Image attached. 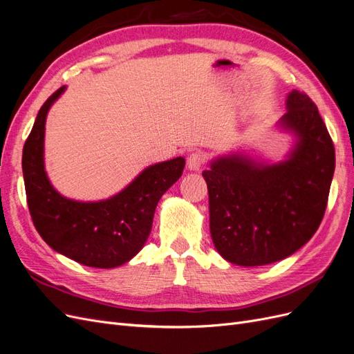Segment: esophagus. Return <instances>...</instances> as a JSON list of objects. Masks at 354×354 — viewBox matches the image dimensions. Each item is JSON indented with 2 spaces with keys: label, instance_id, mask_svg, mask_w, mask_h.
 I'll return each instance as SVG.
<instances>
[{
  "label": "esophagus",
  "instance_id": "1",
  "mask_svg": "<svg viewBox=\"0 0 354 354\" xmlns=\"http://www.w3.org/2000/svg\"><path fill=\"white\" fill-rule=\"evenodd\" d=\"M206 162H207L206 154H204L203 151H194L188 156L187 165H188L189 170H200L204 165H206Z\"/></svg>",
  "mask_w": 354,
  "mask_h": 354
}]
</instances>
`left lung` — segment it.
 Returning a JSON list of instances; mask_svg holds the SVG:
<instances>
[{"mask_svg": "<svg viewBox=\"0 0 354 354\" xmlns=\"http://www.w3.org/2000/svg\"><path fill=\"white\" fill-rule=\"evenodd\" d=\"M282 127L299 142L287 162L263 166L232 156L204 170L210 232L231 263L263 266L304 245L321 225L335 169L334 142L312 98L292 91Z\"/></svg>", "mask_w": 354, "mask_h": 354, "instance_id": "left-lung-1", "label": "left lung"}]
</instances>
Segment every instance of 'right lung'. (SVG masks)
Masks as SVG:
<instances>
[{
  "instance_id": "obj_1",
  "label": "right lung",
  "mask_w": 354,
  "mask_h": 354,
  "mask_svg": "<svg viewBox=\"0 0 354 354\" xmlns=\"http://www.w3.org/2000/svg\"><path fill=\"white\" fill-rule=\"evenodd\" d=\"M64 86L38 111L21 157L28 207L33 225L53 250L77 263L110 269L127 263L151 232L158 200L182 175V157L147 167L118 196L98 203L67 200L57 192L44 170L45 118Z\"/></svg>"
}]
</instances>
